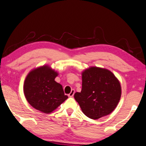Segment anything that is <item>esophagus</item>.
Masks as SVG:
<instances>
[{
    "label": "esophagus",
    "instance_id": "1",
    "mask_svg": "<svg viewBox=\"0 0 146 146\" xmlns=\"http://www.w3.org/2000/svg\"><path fill=\"white\" fill-rule=\"evenodd\" d=\"M74 94H75V90H71V92H70V94H69V97H73V95H74Z\"/></svg>",
    "mask_w": 146,
    "mask_h": 146
}]
</instances>
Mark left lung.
<instances>
[{"label": "left lung", "mask_w": 146, "mask_h": 146, "mask_svg": "<svg viewBox=\"0 0 146 146\" xmlns=\"http://www.w3.org/2000/svg\"><path fill=\"white\" fill-rule=\"evenodd\" d=\"M121 96L119 81L109 70L92 67L82 73V89L74 94L85 115L98 119L111 113Z\"/></svg>", "instance_id": "1"}]
</instances>
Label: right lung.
Instances as JSON below:
<instances>
[{
  "instance_id": "obj_1",
  "label": "right lung",
  "mask_w": 146,
  "mask_h": 146,
  "mask_svg": "<svg viewBox=\"0 0 146 146\" xmlns=\"http://www.w3.org/2000/svg\"><path fill=\"white\" fill-rule=\"evenodd\" d=\"M58 73L48 66L36 68L29 73L23 85L25 98L31 106L48 114L68 98L62 86L54 81Z\"/></svg>"
}]
</instances>
